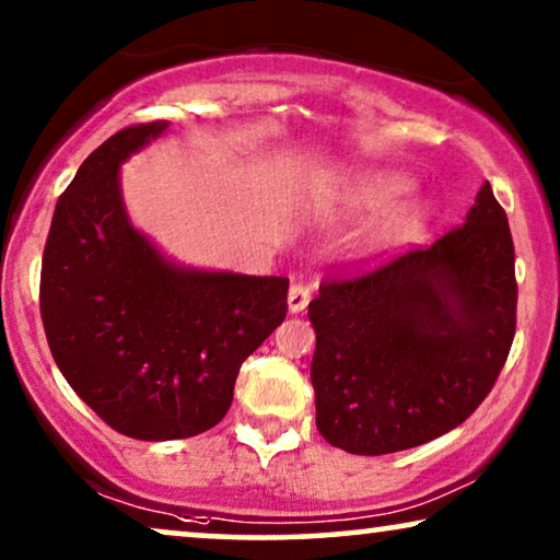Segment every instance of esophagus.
Here are the masks:
<instances>
[{"mask_svg":"<svg viewBox=\"0 0 560 560\" xmlns=\"http://www.w3.org/2000/svg\"><path fill=\"white\" fill-rule=\"evenodd\" d=\"M308 301H311V288L308 285H301V282L290 285V293H288V311L290 313L305 311Z\"/></svg>","mask_w":560,"mask_h":560,"instance_id":"34e87169","label":"esophagus"}]
</instances>
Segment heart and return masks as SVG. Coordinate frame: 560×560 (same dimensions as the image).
<instances>
[{
	"instance_id": "obj_1",
	"label": "heart",
	"mask_w": 560,
	"mask_h": 560,
	"mask_svg": "<svg viewBox=\"0 0 560 560\" xmlns=\"http://www.w3.org/2000/svg\"><path fill=\"white\" fill-rule=\"evenodd\" d=\"M412 180L397 171H364L351 175L341 201L351 211H380L366 229V247L389 249L425 232L433 206L423 196L408 194Z\"/></svg>"
}]
</instances>
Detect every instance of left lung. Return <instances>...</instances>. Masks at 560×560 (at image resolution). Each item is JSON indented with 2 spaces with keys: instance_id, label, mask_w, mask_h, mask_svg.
I'll return each mask as SVG.
<instances>
[{
  "instance_id": "1",
  "label": "left lung",
  "mask_w": 560,
  "mask_h": 560,
  "mask_svg": "<svg viewBox=\"0 0 560 560\" xmlns=\"http://www.w3.org/2000/svg\"><path fill=\"white\" fill-rule=\"evenodd\" d=\"M515 311L508 213L485 183L464 224L428 249L318 288L308 305L318 433L382 456L462 425L502 372Z\"/></svg>"
}]
</instances>
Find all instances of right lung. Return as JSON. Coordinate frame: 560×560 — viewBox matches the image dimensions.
I'll return each instance as SVG.
<instances>
[{
	"label": "right lung",
	"mask_w": 560,
	"mask_h": 560,
	"mask_svg": "<svg viewBox=\"0 0 560 560\" xmlns=\"http://www.w3.org/2000/svg\"><path fill=\"white\" fill-rule=\"evenodd\" d=\"M171 129L135 125L91 152L58 198L40 313L73 393L114 431L190 439L226 416L240 366L288 313V280L167 259L127 217L121 165Z\"/></svg>",
	"instance_id": "add662e5"
}]
</instances>
